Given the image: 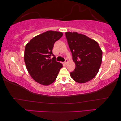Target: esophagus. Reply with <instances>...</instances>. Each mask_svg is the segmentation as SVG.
<instances>
[{"mask_svg":"<svg viewBox=\"0 0 121 121\" xmlns=\"http://www.w3.org/2000/svg\"><path fill=\"white\" fill-rule=\"evenodd\" d=\"M68 59H65V62H64V63L65 64H66L67 63H68Z\"/></svg>","mask_w":121,"mask_h":121,"instance_id":"1","label":"esophagus"}]
</instances>
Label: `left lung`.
Here are the masks:
<instances>
[{"mask_svg":"<svg viewBox=\"0 0 121 121\" xmlns=\"http://www.w3.org/2000/svg\"><path fill=\"white\" fill-rule=\"evenodd\" d=\"M65 35L76 64L70 76L77 82L85 83L95 76L102 60V51L98 42L77 32H66Z\"/></svg>","mask_w":121,"mask_h":121,"instance_id":"1","label":"left lung"}]
</instances>
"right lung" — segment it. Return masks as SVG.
<instances>
[{
	"label": "right lung",
	"instance_id": "1",
	"mask_svg": "<svg viewBox=\"0 0 121 121\" xmlns=\"http://www.w3.org/2000/svg\"><path fill=\"white\" fill-rule=\"evenodd\" d=\"M62 36V32L47 31L33 37L26 45V66L30 76L39 84L45 86L52 84L63 67L52 53L54 43ZM51 55L53 58L50 59Z\"/></svg>",
	"mask_w": 121,
	"mask_h": 121
}]
</instances>
